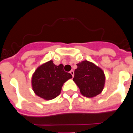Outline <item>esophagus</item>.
Wrapping results in <instances>:
<instances>
[{"label": "esophagus", "mask_w": 133, "mask_h": 133, "mask_svg": "<svg viewBox=\"0 0 133 133\" xmlns=\"http://www.w3.org/2000/svg\"><path fill=\"white\" fill-rule=\"evenodd\" d=\"M69 73H71V75H72V76H74V71H73V70H71V71H70V72H69Z\"/></svg>", "instance_id": "34e87169"}]
</instances>
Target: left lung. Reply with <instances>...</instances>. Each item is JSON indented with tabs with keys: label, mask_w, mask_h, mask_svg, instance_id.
Returning <instances> with one entry per match:
<instances>
[{
	"label": "left lung",
	"mask_w": 133,
	"mask_h": 133,
	"mask_svg": "<svg viewBox=\"0 0 133 133\" xmlns=\"http://www.w3.org/2000/svg\"><path fill=\"white\" fill-rule=\"evenodd\" d=\"M73 81L83 96L92 98L101 93L105 84V75L101 68L88 60L76 64Z\"/></svg>",
	"instance_id": "8db88e82"
}]
</instances>
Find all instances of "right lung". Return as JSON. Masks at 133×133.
<instances>
[{"label":"right lung","mask_w":133,"mask_h":133,"mask_svg":"<svg viewBox=\"0 0 133 133\" xmlns=\"http://www.w3.org/2000/svg\"><path fill=\"white\" fill-rule=\"evenodd\" d=\"M72 75L64 70V65H56L49 60L38 67L32 76L33 90L44 100L55 98L60 94L64 83L71 78Z\"/></svg>","instance_id":"1"}]
</instances>
